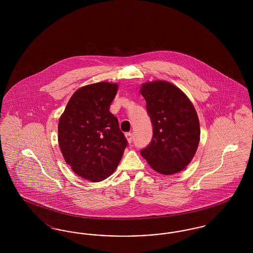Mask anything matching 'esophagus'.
I'll use <instances>...</instances> for the list:
<instances>
[{"label":"esophagus","instance_id":"34e87169","mask_svg":"<svg viewBox=\"0 0 253 253\" xmlns=\"http://www.w3.org/2000/svg\"><path fill=\"white\" fill-rule=\"evenodd\" d=\"M126 137H127V139H128V141L131 143L132 141V132H127L126 133Z\"/></svg>","mask_w":253,"mask_h":253}]
</instances>
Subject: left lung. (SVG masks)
<instances>
[{
	"label": "left lung",
	"instance_id": "8db88e82",
	"mask_svg": "<svg viewBox=\"0 0 253 253\" xmlns=\"http://www.w3.org/2000/svg\"><path fill=\"white\" fill-rule=\"evenodd\" d=\"M140 92L153 125L152 141L140 154L157 172H178L192 161L199 144L196 111L180 89L167 82L145 84Z\"/></svg>",
	"mask_w": 253,
	"mask_h": 253
}]
</instances>
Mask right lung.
<instances>
[{
	"instance_id": "obj_1",
	"label": "right lung",
	"mask_w": 253,
	"mask_h": 253,
	"mask_svg": "<svg viewBox=\"0 0 253 253\" xmlns=\"http://www.w3.org/2000/svg\"><path fill=\"white\" fill-rule=\"evenodd\" d=\"M118 85L97 83L75 92L59 121V145L66 163L92 182L110 176L121 162L128 141L110 105Z\"/></svg>"
}]
</instances>
